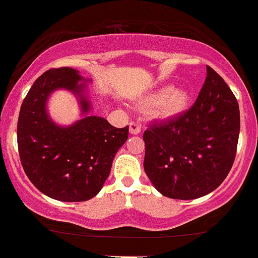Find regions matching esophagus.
<instances>
[{
	"instance_id": "obj_1",
	"label": "esophagus",
	"mask_w": 258,
	"mask_h": 258,
	"mask_svg": "<svg viewBox=\"0 0 258 258\" xmlns=\"http://www.w3.org/2000/svg\"><path fill=\"white\" fill-rule=\"evenodd\" d=\"M141 130L142 126L139 122H136V121H131L130 122V133L131 135H138V133H141Z\"/></svg>"
}]
</instances>
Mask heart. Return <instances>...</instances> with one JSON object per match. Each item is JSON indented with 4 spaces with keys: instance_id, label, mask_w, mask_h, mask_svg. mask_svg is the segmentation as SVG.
I'll list each match as a JSON object with an SVG mask.
<instances>
[{
    "instance_id": "b5f03b06",
    "label": "heart",
    "mask_w": 258,
    "mask_h": 258,
    "mask_svg": "<svg viewBox=\"0 0 258 258\" xmlns=\"http://www.w3.org/2000/svg\"><path fill=\"white\" fill-rule=\"evenodd\" d=\"M190 96L184 90H173L172 86L159 88L148 99V104L156 106V112L162 117H176L188 109Z\"/></svg>"
}]
</instances>
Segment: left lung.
<instances>
[{
    "instance_id": "8db88e82",
    "label": "left lung",
    "mask_w": 258,
    "mask_h": 258,
    "mask_svg": "<svg viewBox=\"0 0 258 258\" xmlns=\"http://www.w3.org/2000/svg\"><path fill=\"white\" fill-rule=\"evenodd\" d=\"M206 80L189 110L143 133L144 171L171 199H198L222 184L235 159L240 111L224 80L206 67Z\"/></svg>"
}]
</instances>
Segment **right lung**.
Segmentation results:
<instances>
[{"mask_svg": "<svg viewBox=\"0 0 258 258\" xmlns=\"http://www.w3.org/2000/svg\"><path fill=\"white\" fill-rule=\"evenodd\" d=\"M78 70L58 68L43 73L23 100L17 138L26 176L41 193L59 201H86L96 197L111 170L117 150L128 138V126L116 128L100 116H87ZM65 88L79 96L84 119L72 126L55 125L45 103L49 94Z\"/></svg>", "mask_w": 258, "mask_h": 258, "instance_id": "obj_1", "label": "right lung"}]
</instances>
